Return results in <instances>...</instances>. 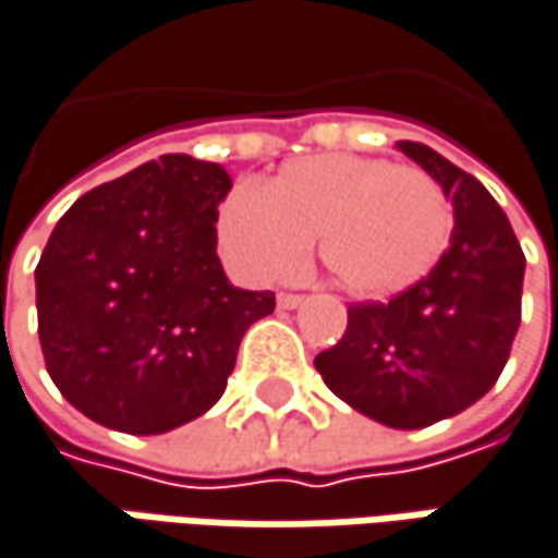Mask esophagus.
<instances>
[{
  "mask_svg": "<svg viewBox=\"0 0 558 558\" xmlns=\"http://www.w3.org/2000/svg\"><path fill=\"white\" fill-rule=\"evenodd\" d=\"M303 293H278V306L280 310H296V306H303Z\"/></svg>",
  "mask_w": 558,
  "mask_h": 558,
  "instance_id": "obj_1",
  "label": "esophagus"
}]
</instances>
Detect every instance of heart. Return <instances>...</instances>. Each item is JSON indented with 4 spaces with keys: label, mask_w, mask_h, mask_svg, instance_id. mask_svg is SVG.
Masks as SVG:
<instances>
[{
    "label": "heart",
    "mask_w": 558,
    "mask_h": 558,
    "mask_svg": "<svg viewBox=\"0 0 558 558\" xmlns=\"http://www.w3.org/2000/svg\"><path fill=\"white\" fill-rule=\"evenodd\" d=\"M451 230L454 208L436 177L356 154L293 160L262 192L233 189L217 211L220 246L248 278H293L318 240L325 271L353 296L426 278Z\"/></svg>",
    "instance_id": "b5f03b06"
}]
</instances>
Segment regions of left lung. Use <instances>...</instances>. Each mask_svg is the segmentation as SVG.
I'll return each mask as SVG.
<instances>
[{"instance_id": "left-lung-1", "label": "left lung", "mask_w": 558, "mask_h": 558, "mask_svg": "<svg viewBox=\"0 0 558 558\" xmlns=\"http://www.w3.org/2000/svg\"><path fill=\"white\" fill-rule=\"evenodd\" d=\"M454 205L436 268L388 303L347 306L341 341L315 356L325 385L391 429H423L480 401L521 325L524 252L483 182L442 154L398 142Z\"/></svg>"}]
</instances>
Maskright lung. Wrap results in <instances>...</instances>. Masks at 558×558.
I'll list each match as a JSON object with an SVG mask.
<instances>
[{"label":"right lung","instance_id":"obj_1","mask_svg":"<svg viewBox=\"0 0 558 558\" xmlns=\"http://www.w3.org/2000/svg\"><path fill=\"white\" fill-rule=\"evenodd\" d=\"M220 163L163 154L82 195L34 271L37 331L62 398L94 423L157 436L211 410L271 290L233 287L217 258Z\"/></svg>","mask_w":558,"mask_h":558}]
</instances>
